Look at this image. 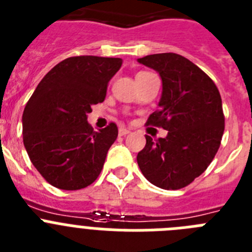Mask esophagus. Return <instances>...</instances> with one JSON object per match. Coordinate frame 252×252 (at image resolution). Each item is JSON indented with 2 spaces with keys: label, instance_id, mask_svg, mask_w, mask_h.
<instances>
[{
  "label": "esophagus",
  "instance_id": "obj_1",
  "mask_svg": "<svg viewBox=\"0 0 252 252\" xmlns=\"http://www.w3.org/2000/svg\"><path fill=\"white\" fill-rule=\"evenodd\" d=\"M130 133V130L126 128H119V135H126Z\"/></svg>",
  "mask_w": 252,
  "mask_h": 252
}]
</instances>
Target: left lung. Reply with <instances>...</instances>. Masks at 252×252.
Instances as JSON below:
<instances>
[{"mask_svg":"<svg viewBox=\"0 0 252 252\" xmlns=\"http://www.w3.org/2000/svg\"><path fill=\"white\" fill-rule=\"evenodd\" d=\"M139 63L158 72L162 95L147 126L168 130L165 138L146 135L137 155L144 178L166 190L188 187L213 161L224 132L220 91L212 78L176 53L151 54Z\"/></svg>","mask_w":252,"mask_h":252,"instance_id":"8db88e82","label":"left lung"}]
</instances>
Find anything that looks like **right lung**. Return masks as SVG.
<instances>
[{
	"label": "right lung",
	"mask_w": 252,
	"mask_h": 252,
	"mask_svg": "<svg viewBox=\"0 0 252 252\" xmlns=\"http://www.w3.org/2000/svg\"><path fill=\"white\" fill-rule=\"evenodd\" d=\"M123 61L69 57L45 74L23 114V138L35 168L50 185L78 190L97 179L118 137L110 123L95 132L87 123L91 105L105 100L109 81Z\"/></svg>",
	"instance_id": "1"
}]
</instances>
